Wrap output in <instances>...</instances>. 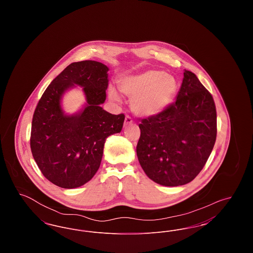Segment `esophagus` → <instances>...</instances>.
Segmentation results:
<instances>
[{
  "instance_id": "34e87169",
  "label": "esophagus",
  "mask_w": 253,
  "mask_h": 253,
  "mask_svg": "<svg viewBox=\"0 0 253 253\" xmlns=\"http://www.w3.org/2000/svg\"><path fill=\"white\" fill-rule=\"evenodd\" d=\"M132 122V120L131 119L130 116H126L125 117V121H124V126H127L129 124H131Z\"/></svg>"
}]
</instances>
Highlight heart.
<instances>
[{
	"label": "heart",
	"mask_w": 253,
	"mask_h": 253,
	"mask_svg": "<svg viewBox=\"0 0 253 253\" xmlns=\"http://www.w3.org/2000/svg\"><path fill=\"white\" fill-rule=\"evenodd\" d=\"M178 87L173 76L155 69L125 76L120 82L121 92L132 98V112L140 117L157 116L168 108ZM108 95L112 101L121 102V96L114 86L109 87Z\"/></svg>",
	"instance_id": "heart-1"
}]
</instances>
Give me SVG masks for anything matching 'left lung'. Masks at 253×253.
<instances>
[{"instance_id":"8db88e82","label":"left lung","mask_w":253,"mask_h":253,"mask_svg":"<svg viewBox=\"0 0 253 253\" xmlns=\"http://www.w3.org/2000/svg\"><path fill=\"white\" fill-rule=\"evenodd\" d=\"M136 155L147 176L167 187L193 180L216 139V109L211 93L185 70L176 101L141 120Z\"/></svg>"}]
</instances>
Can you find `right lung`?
<instances>
[{"mask_svg": "<svg viewBox=\"0 0 253 253\" xmlns=\"http://www.w3.org/2000/svg\"><path fill=\"white\" fill-rule=\"evenodd\" d=\"M109 68L96 60L73 62L49 84L38 102L31 126L30 147L46 179L63 189L81 187L100 166L109 135L121 132L125 116L100 106L106 99ZM83 87L86 102L67 115L61 99L75 85Z\"/></svg>", "mask_w": 253, "mask_h": 253, "instance_id": "obj_1", "label": "right lung"}]
</instances>
